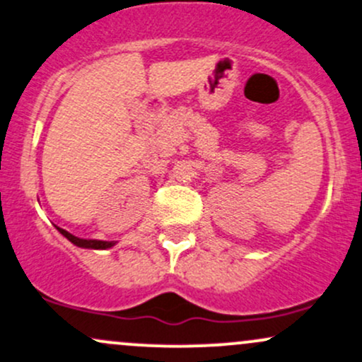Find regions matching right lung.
Segmentation results:
<instances>
[{"instance_id":"1","label":"right lung","mask_w":362,"mask_h":362,"mask_svg":"<svg viewBox=\"0 0 362 362\" xmlns=\"http://www.w3.org/2000/svg\"><path fill=\"white\" fill-rule=\"evenodd\" d=\"M57 230H59V233L64 235L66 238H68L73 245H76V247H81V248H95V250H105V248H110V247H114V245H115L114 242H102V240L78 238V236L68 233V231L62 230V228H57Z\"/></svg>"}]
</instances>
